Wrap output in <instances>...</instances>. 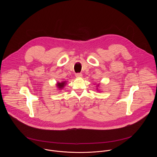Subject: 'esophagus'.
<instances>
[{
  "label": "esophagus",
  "mask_w": 157,
  "mask_h": 157,
  "mask_svg": "<svg viewBox=\"0 0 157 157\" xmlns=\"http://www.w3.org/2000/svg\"><path fill=\"white\" fill-rule=\"evenodd\" d=\"M75 77H78V78L82 77V74H81V73H77V74H75Z\"/></svg>",
  "instance_id": "1"
}]
</instances>
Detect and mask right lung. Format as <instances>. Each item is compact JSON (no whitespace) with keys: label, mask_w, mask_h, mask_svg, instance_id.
Returning <instances> with one entry per match:
<instances>
[{"label":"right lung","mask_w":157,"mask_h":157,"mask_svg":"<svg viewBox=\"0 0 157 157\" xmlns=\"http://www.w3.org/2000/svg\"><path fill=\"white\" fill-rule=\"evenodd\" d=\"M65 85V82H63L62 83H58L57 86L59 88V89H62L64 87Z\"/></svg>","instance_id":"obj_1"}]
</instances>
